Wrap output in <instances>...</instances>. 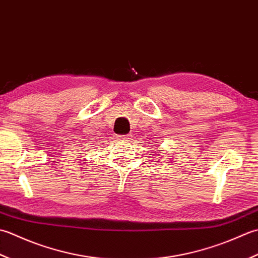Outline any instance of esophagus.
I'll use <instances>...</instances> for the list:
<instances>
[{
  "label": "esophagus",
  "mask_w": 258,
  "mask_h": 258,
  "mask_svg": "<svg viewBox=\"0 0 258 258\" xmlns=\"http://www.w3.org/2000/svg\"><path fill=\"white\" fill-rule=\"evenodd\" d=\"M131 137H133V135H124V136H117V138L120 139V140H129L131 139Z\"/></svg>",
  "instance_id": "obj_1"
}]
</instances>
